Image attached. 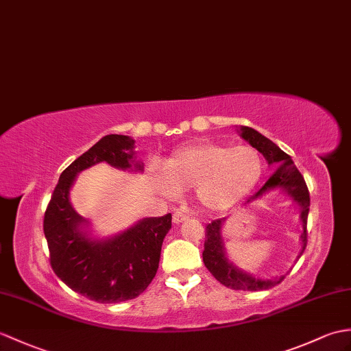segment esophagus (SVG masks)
Segmentation results:
<instances>
[{"label":"esophagus","instance_id":"34e87169","mask_svg":"<svg viewBox=\"0 0 351 351\" xmlns=\"http://www.w3.org/2000/svg\"><path fill=\"white\" fill-rule=\"evenodd\" d=\"M186 218H189V217H186V215L182 214V213H175V214H173V223H175V224H179V223L185 221Z\"/></svg>","mask_w":351,"mask_h":351}]
</instances>
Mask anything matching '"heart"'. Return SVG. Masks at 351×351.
Returning a JSON list of instances; mask_svg holds the SVG:
<instances>
[{"instance_id":"heart-1","label":"heart","mask_w":351,"mask_h":351,"mask_svg":"<svg viewBox=\"0 0 351 351\" xmlns=\"http://www.w3.org/2000/svg\"><path fill=\"white\" fill-rule=\"evenodd\" d=\"M262 175V154L252 146L195 142L166 161L160 184L169 193L193 186L203 209L221 210L247 195Z\"/></svg>"}]
</instances>
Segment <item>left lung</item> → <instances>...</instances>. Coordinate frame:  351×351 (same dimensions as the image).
Segmentation results:
<instances>
[{"label":"left lung","mask_w":351,"mask_h":351,"mask_svg":"<svg viewBox=\"0 0 351 351\" xmlns=\"http://www.w3.org/2000/svg\"><path fill=\"white\" fill-rule=\"evenodd\" d=\"M241 136L242 138L256 148L260 154H263V157L269 165L278 166L276 172L267 179V182L260 189L257 193H254L248 197L247 203L254 202L262 197L267 191L274 189H281L286 191L293 202H296L300 206V219H302L304 232L300 234L302 239V251L299 256H302L306 247V219L309 213V191L305 184L304 176L300 175L296 166L293 165L291 157L289 154L280 149L272 141H269L267 137L256 132L254 128L250 127H241ZM224 223V218L214 219L206 226V241H205V250H203V263L208 267V271L215 276V280L223 284V286L233 289V290H243V291H260L275 287L276 284H280L284 280V275L275 280H258L254 276L241 271L236 267L232 262H229L224 252V243L221 239V227Z\"/></svg>","instance_id":"obj_1"}]
</instances>
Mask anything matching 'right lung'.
<instances>
[{
	"mask_svg": "<svg viewBox=\"0 0 351 351\" xmlns=\"http://www.w3.org/2000/svg\"><path fill=\"white\" fill-rule=\"evenodd\" d=\"M133 148L128 136H104L61 173L45 213L43 232L53 272L73 291L99 304L124 302L146 290L157 274L162 241L172 229V215L167 214L145 218L104 241H94L80 230L86 219L69 199L76 175L103 161L130 169ZM134 167L143 170L141 162Z\"/></svg>",
	"mask_w": 351,
	"mask_h": 351,
	"instance_id": "1",
	"label": "right lung"
}]
</instances>
